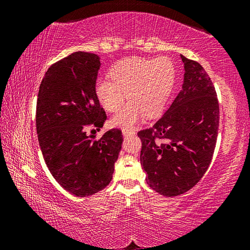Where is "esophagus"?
<instances>
[{"instance_id":"34e87169","label":"esophagus","mask_w":250,"mask_h":250,"mask_svg":"<svg viewBox=\"0 0 250 250\" xmlns=\"http://www.w3.org/2000/svg\"><path fill=\"white\" fill-rule=\"evenodd\" d=\"M122 134H124V137H129V135H134V132H133V131L124 129V130H122Z\"/></svg>"}]
</instances>
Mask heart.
Listing matches in <instances>:
<instances>
[{
    "label": "heart",
    "mask_w": 250,
    "mask_h": 250,
    "mask_svg": "<svg viewBox=\"0 0 250 250\" xmlns=\"http://www.w3.org/2000/svg\"><path fill=\"white\" fill-rule=\"evenodd\" d=\"M110 80H100L96 92L104 108L118 112L125 103H131L112 118L111 125L130 129L146 117H153L164 107L171 94L175 78V68L170 58L125 59L110 71Z\"/></svg>",
    "instance_id": "heart-1"
}]
</instances>
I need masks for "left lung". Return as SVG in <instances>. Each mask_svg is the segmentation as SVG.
<instances>
[{
  "label": "left lung",
  "instance_id": "left-lung-1",
  "mask_svg": "<svg viewBox=\"0 0 250 250\" xmlns=\"http://www.w3.org/2000/svg\"><path fill=\"white\" fill-rule=\"evenodd\" d=\"M184 83L167 111L138 137L146 183L164 196L181 195L208 168L216 146L219 105L209 76L195 61L181 55Z\"/></svg>",
  "mask_w": 250,
  "mask_h": 250
}]
</instances>
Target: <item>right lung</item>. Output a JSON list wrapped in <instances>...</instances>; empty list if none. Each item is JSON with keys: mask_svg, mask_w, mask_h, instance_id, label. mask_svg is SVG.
<instances>
[{"mask_svg": "<svg viewBox=\"0 0 250 250\" xmlns=\"http://www.w3.org/2000/svg\"><path fill=\"white\" fill-rule=\"evenodd\" d=\"M99 59L76 52L55 62L37 96L36 130L46 166L66 191L80 197L110 183L124 141L117 128L100 139L86 133L87 128L100 130L107 119L96 94Z\"/></svg>", "mask_w": 250, "mask_h": 250, "instance_id": "add662e5", "label": "right lung"}]
</instances>
